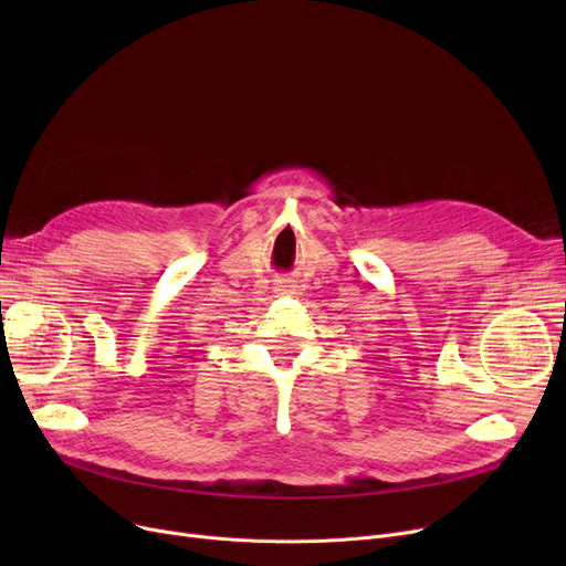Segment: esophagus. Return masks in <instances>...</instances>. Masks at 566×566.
Instances as JSON below:
<instances>
[{
	"mask_svg": "<svg viewBox=\"0 0 566 566\" xmlns=\"http://www.w3.org/2000/svg\"><path fill=\"white\" fill-rule=\"evenodd\" d=\"M293 291H295V286H291V284H277L275 286L277 295H286V293H293Z\"/></svg>",
	"mask_w": 566,
	"mask_h": 566,
	"instance_id": "obj_1",
	"label": "esophagus"
}]
</instances>
